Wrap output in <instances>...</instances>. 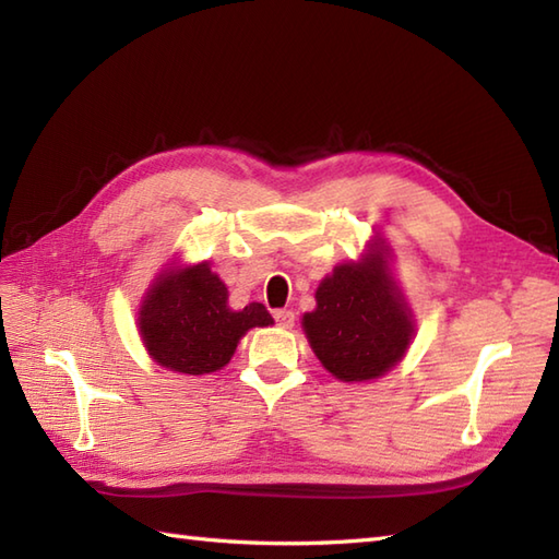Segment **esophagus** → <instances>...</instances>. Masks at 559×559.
Masks as SVG:
<instances>
[{"label": "esophagus", "instance_id": "esophagus-1", "mask_svg": "<svg viewBox=\"0 0 559 559\" xmlns=\"http://www.w3.org/2000/svg\"><path fill=\"white\" fill-rule=\"evenodd\" d=\"M273 319H276V324L283 329H293V324H295L293 310H276L273 312Z\"/></svg>", "mask_w": 559, "mask_h": 559}]
</instances>
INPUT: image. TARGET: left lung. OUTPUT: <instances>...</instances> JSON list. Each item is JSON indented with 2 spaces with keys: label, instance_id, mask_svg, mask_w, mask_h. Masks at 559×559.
<instances>
[{
  "label": "left lung",
  "instance_id": "obj_1",
  "mask_svg": "<svg viewBox=\"0 0 559 559\" xmlns=\"http://www.w3.org/2000/svg\"><path fill=\"white\" fill-rule=\"evenodd\" d=\"M314 300V310L302 314V331L338 382H372L406 358L415 317L391 273V247L379 235L360 259L341 261L326 273Z\"/></svg>",
  "mask_w": 559,
  "mask_h": 559
}]
</instances>
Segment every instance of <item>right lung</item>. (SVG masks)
I'll return each instance as SVG.
<instances>
[{"mask_svg": "<svg viewBox=\"0 0 559 559\" xmlns=\"http://www.w3.org/2000/svg\"><path fill=\"white\" fill-rule=\"evenodd\" d=\"M173 257L141 298V343L151 360L170 372L199 377L223 370L247 331L271 326L273 319L261 302L233 310L228 288L209 261L185 264Z\"/></svg>", "mask_w": 559, "mask_h": 559, "instance_id": "1", "label": "right lung"}]
</instances>
